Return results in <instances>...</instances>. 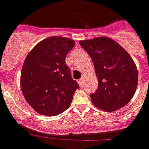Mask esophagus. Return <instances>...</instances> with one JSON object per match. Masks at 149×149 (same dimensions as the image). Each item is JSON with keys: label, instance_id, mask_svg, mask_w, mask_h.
I'll return each instance as SVG.
<instances>
[{"label": "esophagus", "instance_id": "obj_1", "mask_svg": "<svg viewBox=\"0 0 149 149\" xmlns=\"http://www.w3.org/2000/svg\"><path fill=\"white\" fill-rule=\"evenodd\" d=\"M78 83H79V86H83V84H84V77H82L80 79H79L78 80Z\"/></svg>", "mask_w": 149, "mask_h": 149}]
</instances>
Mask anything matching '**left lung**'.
Wrapping results in <instances>:
<instances>
[{
	"instance_id": "1",
	"label": "left lung",
	"mask_w": 149,
	"mask_h": 149,
	"mask_svg": "<svg viewBox=\"0 0 149 149\" xmlns=\"http://www.w3.org/2000/svg\"><path fill=\"white\" fill-rule=\"evenodd\" d=\"M79 45L91 57L99 81L98 89L90 95L93 104L106 112L124 107L138 86V70L132 57L105 36L80 40Z\"/></svg>"
}]
</instances>
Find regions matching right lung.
Listing matches in <instances>:
<instances>
[{
	"instance_id": "right-lung-1",
	"label": "right lung",
	"mask_w": 149,
	"mask_h": 149,
	"mask_svg": "<svg viewBox=\"0 0 149 149\" xmlns=\"http://www.w3.org/2000/svg\"><path fill=\"white\" fill-rule=\"evenodd\" d=\"M74 40L51 36L29 52L20 73V89L36 111L55 116L71 104L79 84L71 77L65 56L74 46Z\"/></svg>"
}]
</instances>
